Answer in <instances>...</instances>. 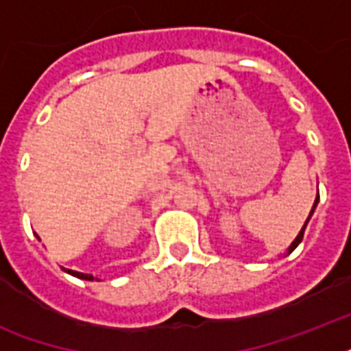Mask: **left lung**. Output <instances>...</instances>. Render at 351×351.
Listing matches in <instances>:
<instances>
[{
  "mask_svg": "<svg viewBox=\"0 0 351 351\" xmlns=\"http://www.w3.org/2000/svg\"><path fill=\"white\" fill-rule=\"evenodd\" d=\"M317 202H319V197L315 198V204H313V208H311V211H310V217H308V220H306L304 222V228H302V230H300V233L297 234V239L293 240V242H291V245H289L288 247V253H291V251L295 250V247H297V245L300 244V240H302V237H304V230H306V224H308V222H310V219H311V215H313V209L317 208Z\"/></svg>",
  "mask_w": 351,
  "mask_h": 351,
  "instance_id": "left-lung-1",
  "label": "left lung"
}]
</instances>
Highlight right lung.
Masks as SVG:
<instances>
[{"instance_id": "right-lung-1", "label": "right lung", "mask_w": 351, "mask_h": 351, "mask_svg": "<svg viewBox=\"0 0 351 351\" xmlns=\"http://www.w3.org/2000/svg\"><path fill=\"white\" fill-rule=\"evenodd\" d=\"M63 271H67L69 275H73V277H78V278H84V280H95L93 275H87V273H80V271H73V269H65L63 267Z\"/></svg>"}]
</instances>
